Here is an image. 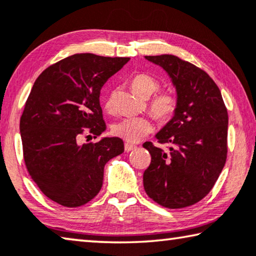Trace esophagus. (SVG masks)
Segmentation results:
<instances>
[{
    "label": "esophagus",
    "instance_id": "1",
    "mask_svg": "<svg viewBox=\"0 0 256 256\" xmlns=\"http://www.w3.org/2000/svg\"><path fill=\"white\" fill-rule=\"evenodd\" d=\"M136 148V146L132 144H125V146H124V149L126 152H132V150H134Z\"/></svg>",
    "mask_w": 256,
    "mask_h": 256
}]
</instances>
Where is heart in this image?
Instances as JSON below:
<instances>
[{
    "mask_svg": "<svg viewBox=\"0 0 256 256\" xmlns=\"http://www.w3.org/2000/svg\"><path fill=\"white\" fill-rule=\"evenodd\" d=\"M131 88L136 94L141 96V98L147 99L158 90L160 83L152 76L139 74L133 77L131 80ZM176 107L178 99L176 96L168 92L160 93L156 98H154L152 104H150V112L156 120L168 122L176 114ZM106 108L108 110L112 108V99L107 100ZM152 130V122L146 117H128V118H123L114 124L112 133L116 136H120L123 140L128 141V142H138L144 136L150 133Z\"/></svg>",
    "mask_w": 256,
    "mask_h": 256,
    "instance_id": "1",
    "label": "heart"
}]
</instances>
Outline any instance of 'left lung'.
<instances>
[{"label": "left lung", "mask_w": 256, "mask_h": 256, "mask_svg": "<svg viewBox=\"0 0 256 256\" xmlns=\"http://www.w3.org/2000/svg\"><path fill=\"white\" fill-rule=\"evenodd\" d=\"M163 68L176 88L178 107L155 138L168 152L144 142L152 163L146 192L168 208L196 204L213 188L226 160L228 112L218 85L200 68L172 54L146 56Z\"/></svg>", "instance_id": "1"}]
</instances>
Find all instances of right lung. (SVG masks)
<instances>
[{
  "instance_id": "1",
  "label": "right lung",
  "mask_w": 256,
  "mask_h": 256,
  "mask_svg": "<svg viewBox=\"0 0 256 256\" xmlns=\"http://www.w3.org/2000/svg\"><path fill=\"white\" fill-rule=\"evenodd\" d=\"M128 60L78 54L48 67L35 80L20 136L28 172L51 200L66 208L86 204L102 186L104 165L124 152L117 136L83 144L80 138L83 128L94 136L106 131L100 91Z\"/></svg>"
}]
</instances>
